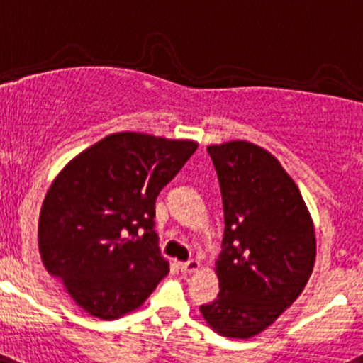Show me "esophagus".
<instances>
[{
    "label": "esophagus",
    "mask_w": 363,
    "mask_h": 363,
    "mask_svg": "<svg viewBox=\"0 0 363 363\" xmlns=\"http://www.w3.org/2000/svg\"><path fill=\"white\" fill-rule=\"evenodd\" d=\"M200 262L196 259H189L186 262H181V271L182 273H193V271L199 269Z\"/></svg>",
    "instance_id": "obj_1"
}]
</instances>
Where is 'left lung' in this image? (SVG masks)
I'll use <instances>...</instances> for the list:
<instances>
[{"label": "left lung", "instance_id": "obj_1", "mask_svg": "<svg viewBox=\"0 0 363 363\" xmlns=\"http://www.w3.org/2000/svg\"><path fill=\"white\" fill-rule=\"evenodd\" d=\"M223 200L216 260L220 293L200 307L207 325L232 339L266 330L307 286L315 238L301 193L282 164L248 142L207 147Z\"/></svg>", "mask_w": 363, "mask_h": 363}]
</instances>
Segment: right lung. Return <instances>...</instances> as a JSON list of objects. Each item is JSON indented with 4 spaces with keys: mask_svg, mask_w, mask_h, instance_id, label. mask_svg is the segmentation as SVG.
<instances>
[{
    "mask_svg": "<svg viewBox=\"0 0 363 363\" xmlns=\"http://www.w3.org/2000/svg\"><path fill=\"white\" fill-rule=\"evenodd\" d=\"M195 150L188 140L115 133L55 179L38 220L42 262L90 315L135 311L167 277L156 199Z\"/></svg>",
    "mask_w": 363,
    "mask_h": 363,
    "instance_id": "right-lung-1",
    "label": "right lung"
}]
</instances>
